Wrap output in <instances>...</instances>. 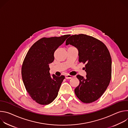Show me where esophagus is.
I'll list each match as a JSON object with an SVG mask.
<instances>
[{"label": "esophagus", "instance_id": "obj_1", "mask_svg": "<svg viewBox=\"0 0 128 128\" xmlns=\"http://www.w3.org/2000/svg\"><path fill=\"white\" fill-rule=\"evenodd\" d=\"M74 76H70L69 74H66L65 76V78L66 79H70V78H74Z\"/></svg>", "mask_w": 128, "mask_h": 128}]
</instances>
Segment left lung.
I'll use <instances>...</instances> for the list:
<instances>
[{"label":"left lung","mask_w":128,"mask_h":128,"mask_svg":"<svg viewBox=\"0 0 128 128\" xmlns=\"http://www.w3.org/2000/svg\"><path fill=\"white\" fill-rule=\"evenodd\" d=\"M78 50V60L85 65L86 78L78 75L79 85L75 88L77 97L90 103L98 100L105 92L112 78V58L107 48L100 40L84 34L73 35L66 40Z\"/></svg>","instance_id":"1"}]
</instances>
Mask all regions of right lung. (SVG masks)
<instances>
[{
	"label": "right lung",
	"instance_id": "1",
	"mask_svg": "<svg viewBox=\"0 0 128 128\" xmlns=\"http://www.w3.org/2000/svg\"><path fill=\"white\" fill-rule=\"evenodd\" d=\"M70 35L44 38L35 42L24 60L21 74L24 84L31 98L41 105L52 103L58 96L64 76H50L49 64L54 54Z\"/></svg>",
	"mask_w": 128,
	"mask_h": 128
}]
</instances>
